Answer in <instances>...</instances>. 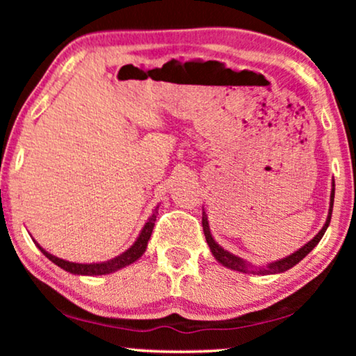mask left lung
I'll list each match as a JSON object with an SVG mask.
<instances>
[{
  "instance_id": "8db88e82",
  "label": "left lung",
  "mask_w": 356,
  "mask_h": 356,
  "mask_svg": "<svg viewBox=\"0 0 356 356\" xmlns=\"http://www.w3.org/2000/svg\"><path fill=\"white\" fill-rule=\"evenodd\" d=\"M334 194H335V183L332 181V189H330V206H329V213H327V218H325V223L324 227L321 228L318 235H316L313 240L306 243L305 246H301L298 251L291 252L290 256H285L282 257V259H277L274 262H269V264L266 266H261V267H256L250 264V262H246L245 259H241V257H238L235 254H232L230 251L223 250V248L218 245V243L213 240L212 238V233H211V228H209V220H207V213L202 212V228H204V235H206V241L209 248H211V252L213 254V257L220 262L222 266L228 267V269L232 270H238V272H243V274H262V275H267V274H282V272L291 269V267L298 264V262L303 259L309 254L311 251H313V248L318 245L321 241V238L324 236L325 230H327L329 223H330V217H332V207H334ZM204 211V209H202Z\"/></svg>"
}]
</instances>
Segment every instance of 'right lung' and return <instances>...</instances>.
<instances>
[{"label": "right lung", "instance_id": "obj_1", "mask_svg": "<svg viewBox=\"0 0 356 356\" xmlns=\"http://www.w3.org/2000/svg\"><path fill=\"white\" fill-rule=\"evenodd\" d=\"M159 211V206L154 209L152 216L149 217V220L145 222V225L143 230H140L138 240L133 243V246L129 248V250H126L123 254L113 257V259L110 261H105V262H90V264H81V262H71V261H66V259H61V257H56L50 254V252L43 250V248L38 245V243L33 240V243L38 246V250H40L43 254H45L48 259L51 262H55L58 267H61L63 270L70 272V274H76V275H105V274H111V272H116L120 269H123V267L133 264L139 259L140 256L145 252V248H147V243L150 240V235H152V230H154V225H155V220H157V212Z\"/></svg>", "mask_w": 356, "mask_h": 356}]
</instances>
